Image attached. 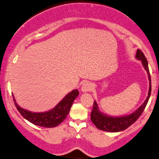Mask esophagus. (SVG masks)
<instances>
[{"mask_svg": "<svg viewBox=\"0 0 159 159\" xmlns=\"http://www.w3.org/2000/svg\"><path fill=\"white\" fill-rule=\"evenodd\" d=\"M93 89V85L92 83H90V82H85L83 84V86H82L81 89L82 91L83 92H88V91H90L92 90Z\"/></svg>", "mask_w": 159, "mask_h": 159, "instance_id": "34e87169", "label": "esophagus"}]
</instances>
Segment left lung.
<instances>
[{
    "mask_svg": "<svg viewBox=\"0 0 159 159\" xmlns=\"http://www.w3.org/2000/svg\"><path fill=\"white\" fill-rule=\"evenodd\" d=\"M135 58L139 59V60L141 61L143 68L147 70V74H148V79L149 81H150L148 96H147V98L142 105L140 106L139 109H136L134 112L130 114V115L120 117L109 116V115H106V114L100 112V111L99 110L98 103H97L96 101H94L93 109L91 114V120L92 121L93 124L96 126V127L98 128L99 129L110 132H117L125 130L129 126L133 124L139 119V117L141 116L145 107H146L151 94V79L150 70H149L148 62H147L144 54L139 49L137 50Z\"/></svg>",
    "mask_w": 159,
    "mask_h": 159,
    "instance_id": "left-lung-1",
    "label": "left lung"
}]
</instances>
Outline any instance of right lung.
<instances>
[{
    "mask_svg": "<svg viewBox=\"0 0 159 159\" xmlns=\"http://www.w3.org/2000/svg\"><path fill=\"white\" fill-rule=\"evenodd\" d=\"M79 95V91L77 89L73 90L68 93L53 109L44 112H32L27 110L22 109L18 105L14 96L15 106H16L18 111L20 113L23 117L36 126H42L46 128H53L57 126L62 122L68 116L70 108L74 100Z\"/></svg>",
    "mask_w": 159,
    "mask_h": 159,
    "instance_id": "right-lung-1",
    "label": "right lung"
}]
</instances>
